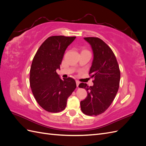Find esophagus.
<instances>
[{"label": "esophagus", "instance_id": "1", "mask_svg": "<svg viewBox=\"0 0 146 146\" xmlns=\"http://www.w3.org/2000/svg\"><path fill=\"white\" fill-rule=\"evenodd\" d=\"M79 84H80V82L78 81V80H76V85H77V87H78Z\"/></svg>", "mask_w": 146, "mask_h": 146}]
</instances>
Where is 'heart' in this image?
Segmentation results:
<instances>
[{
    "mask_svg": "<svg viewBox=\"0 0 146 146\" xmlns=\"http://www.w3.org/2000/svg\"><path fill=\"white\" fill-rule=\"evenodd\" d=\"M83 51H88L87 50H85V49H84V50H83Z\"/></svg>",
    "mask_w": 146,
    "mask_h": 146,
    "instance_id": "b5f03b06",
    "label": "heart"
}]
</instances>
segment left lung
Wrapping results in <instances>:
<instances>
[{"label":"left lung","instance_id":"1","mask_svg":"<svg viewBox=\"0 0 146 146\" xmlns=\"http://www.w3.org/2000/svg\"><path fill=\"white\" fill-rule=\"evenodd\" d=\"M93 52V60L89 74L94 85L81 83L79 88L86 89L88 96L80 102L82 111L88 116L105 112L113 102L119 87L121 73L116 56L107 44L96 37L84 38Z\"/></svg>","mask_w":146,"mask_h":146}]
</instances>
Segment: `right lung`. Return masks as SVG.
Masks as SVG:
<instances>
[{"label": "right lung", "mask_w": 146, "mask_h": 146, "mask_svg": "<svg viewBox=\"0 0 146 146\" xmlns=\"http://www.w3.org/2000/svg\"><path fill=\"white\" fill-rule=\"evenodd\" d=\"M76 36H52L39 47L30 71V85L35 99L46 111L58 113L66 107L67 99L76 89L74 79H61L56 73L65 50Z\"/></svg>", "instance_id": "obj_1"}]
</instances>
